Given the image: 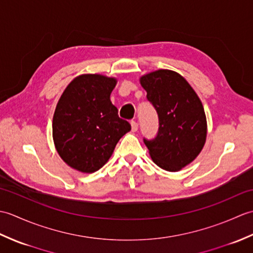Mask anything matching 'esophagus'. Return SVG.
<instances>
[{
    "label": "esophagus",
    "mask_w": 253,
    "mask_h": 253,
    "mask_svg": "<svg viewBox=\"0 0 253 253\" xmlns=\"http://www.w3.org/2000/svg\"><path fill=\"white\" fill-rule=\"evenodd\" d=\"M131 130L132 131H137L138 130V123L136 121H131Z\"/></svg>",
    "instance_id": "obj_1"
}]
</instances>
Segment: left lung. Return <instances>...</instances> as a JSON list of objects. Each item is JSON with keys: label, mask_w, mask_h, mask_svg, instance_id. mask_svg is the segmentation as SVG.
Returning <instances> with one entry per match:
<instances>
[{"label": "left lung", "mask_w": 253, "mask_h": 253, "mask_svg": "<svg viewBox=\"0 0 253 253\" xmlns=\"http://www.w3.org/2000/svg\"><path fill=\"white\" fill-rule=\"evenodd\" d=\"M140 83L159 117L157 136L143 138V142L159 168L179 170L197 158L206 142L203 105L187 80L173 71L160 69L141 77Z\"/></svg>", "instance_id": "1"}]
</instances>
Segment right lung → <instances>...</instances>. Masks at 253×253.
I'll use <instances>...</instances> for the list:
<instances>
[{"label": "right lung", "mask_w": 253, "mask_h": 253, "mask_svg": "<svg viewBox=\"0 0 253 253\" xmlns=\"http://www.w3.org/2000/svg\"><path fill=\"white\" fill-rule=\"evenodd\" d=\"M115 84L114 78L88 74L75 78L63 92L53 116V139L71 168L84 173L98 170L131 129L110 100Z\"/></svg>", "instance_id": "right-lung-1"}]
</instances>
